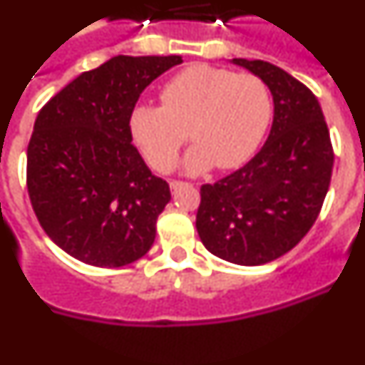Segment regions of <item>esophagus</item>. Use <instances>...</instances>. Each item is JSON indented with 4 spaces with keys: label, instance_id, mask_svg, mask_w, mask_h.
I'll use <instances>...</instances> for the list:
<instances>
[{
    "label": "esophagus",
    "instance_id": "esophagus-1",
    "mask_svg": "<svg viewBox=\"0 0 365 365\" xmlns=\"http://www.w3.org/2000/svg\"><path fill=\"white\" fill-rule=\"evenodd\" d=\"M185 185H188V182H182V180H172V182H170V188H172V192L175 193L177 190L182 188Z\"/></svg>",
    "mask_w": 365,
    "mask_h": 365
}]
</instances>
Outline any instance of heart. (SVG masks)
Wrapping results in <instances>:
<instances>
[{"label":"heart","mask_w":365,"mask_h":365,"mask_svg":"<svg viewBox=\"0 0 365 365\" xmlns=\"http://www.w3.org/2000/svg\"><path fill=\"white\" fill-rule=\"evenodd\" d=\"M160 100L163 106H137L130 118L135 143L157 172L172 170L186 131L195 143L185 157L186 170L241 166L272 118V96L263 80L214 66H193L173 76Z\"/></svg>","instance_id":"1"}]
</instances>
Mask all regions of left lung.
Returning <instances> with one entry per match:
<instances>
[{"instance_id": "obj_1", "label": "left lung", "mask_w": 365, "mask_h": 365, "mask_svg": "<svg viewBox=\"0 0 365 365\" xmlns=\"http://www.w3.org/2000/svg\"><path fill=\"white\" fill-rule=\"evenodd\" d=\"M232 62L269 86L272 130L250 163L201 186L195 227L208 252L256 267L282 257L311 230L331 185L334 151L324 113L307 86L263 60Z\"/></svg>"}]
</instances>
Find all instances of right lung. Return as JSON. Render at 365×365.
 I'll return each instance as SVG.
<instances>
[{"label": "right lung", "mask_w": 365, "mask_h": 365, "mask_svg": "<svg viewBox=\"0 0 365 365\" xmlns=\"http://www.w3.org/2000/svg\"><path fill=\"white\" fill-rule=\"evenodd\" d=\"M180 56H115L40 109L27 148V190L45 234L69 256L118 269L151 248L172 193L131 144L140 93Z\"/></svg>", "instance_id": "1"}]
</instances>
